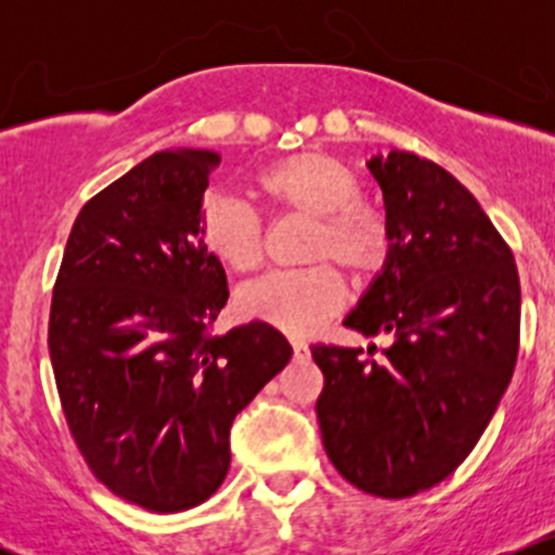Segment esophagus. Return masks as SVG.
<instances>
[{
    "instance_id": "1",
    "label": "esophagus",
    "mask_w": 555,
    "mask_h": 555,
    "mask_svg": "<svg viewBox=\"0 0 555 555\" xmlns=\"http://www.w3.org/2000/svg\"><path fill=\"white\" fill-rule=\"evenodd\" d=\"M292 352H295V360H308L310 349H308V341L299 339V336H292Z\"/></svg>"
}]
</instances>
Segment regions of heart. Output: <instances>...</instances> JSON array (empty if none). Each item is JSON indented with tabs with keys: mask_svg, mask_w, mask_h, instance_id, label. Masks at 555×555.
<instances>
[{
	"mask_svg": "<svg viewBox=\"0 0 555 555\" xmlns=\"http://www.w3.org/2000/svg\"><path fill=\"white\" fill-rule=\"evenodd\" d=\"M258 193L276 206L313 219L310 269L271 273L240 292V313L286 334H305L344 305L341 266L358 282H367L386 266L391 237L380 216L360 203L358 175L339 158L302 151L271 164L258 175ZM201 242L211 256L237 273L263 263V227L247 206L214 193L201 206ZM326 259V264L320 260Z\"/></svg>",
	"mask_w": 555,
	"mask_h": 555,
	"instance_id": "obj_1",
	"label": "heart"
}]
</instances>
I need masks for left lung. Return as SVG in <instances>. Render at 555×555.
<instances>
[{"mask_svg":"<svg viewBox=\"0 0 555 555\" xmlns=\"http://www.w3.org/2000/svg\"><path fill=\"white\" fill-rule=\"evenodd\" d=\"M367 169L384 193L391 253L344 326L393 341L378 360L313 344L315 412L344 480L406 499L446 480L488 428L517 365L519 273L475 195L443 167L391 151Z\"/></svg>","mask_w":555,"mask_h":555,"instance_id":"left-lung-1","label":"left lung"}]
</instances>
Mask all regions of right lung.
<instances>
[{
  "label": "right lung",
  "mask_w": 555,
  "mask_h": 555,
  "mask_svg": "<svg viewBox=\"0 0 555 555\" xmlns=\"http://www.w3.org/2000/svg\"><path fill=\"white\" fill-rule=\"evenodd\" d=\"M216 151H158L80 208L56 273L49 354L91 473L156 514L229 473L237 412L292 358L263 321L214 334L227 273L201 242Z\"/></svg>",
  "instance_id": "right-lung-1"
}]
</instances>
